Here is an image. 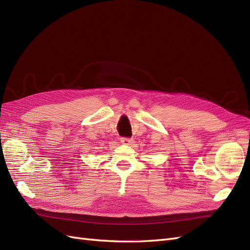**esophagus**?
<instances>
[{"label":"esophagus","instance_id":"esophagus-1","mask_svg":"<svg viewBox=\"0 0 250 250\" xmlns=\"http://www.w3.org/2000/svg\"><path fill=\"white\" fill-rule=\"evenodd\" d=\"M121 143L125 144V145H130V144L132 143V140L128 139V138H121Z\"/></svg>","mask_w":250,"mask_h":250}]
</instances>
